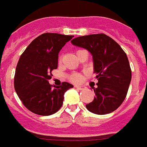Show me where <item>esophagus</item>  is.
<instances>
[{
  "label": "esophagus",
  "mask_w": 147,
  "mask_h": 147,
  "mask_svg": "<svg viewBox=\"0 0 147 147\" xmlns=\"http://www.w3.org/2000/svg\"><path fill=\"white\" fill-rule=\"evenodd\" d=\"M75 88L78 90H80V91H81V90H84L86 88L84 86H75Z\"/></svg>",
  "instance_id": "1"
}]
</instances>
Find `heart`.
Here are the masks:
<instances>
[{
	"label": "heart",
	"instance_id": "1",
	"mask_svg": "<svg viewBox=\"0 0 147 147\" xmlns=\"http://www.w3.org/2000/svg\"><path fill=\"white\" fill-rule=\"evenodd\" d=\"M84 78H85V76L83 74L74 73V74H72L69 76V80L70 82L74 83V84H80V83H81L82 81H84Z\"/></svg>",
	"mask_w": 147,
	"mask_h": 147
}]
</instances>
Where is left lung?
<instances>
[{"mask_svg":"<svg viewBox=\"0 0 147 147\" xmlns=\"http://www.w3.org/2000/svg\"><path fill=\"white\" fill-rule=\"evenodd\" d=\"M71 43L92 53L94 72L97 74V87L93 88L96 96L86 108L98 115L116 110L127 96L131 79L126 53L114 40L104 34L76 37Z\"/></svg>","mask_w":147,"mask_h":147,"instance_id":"left-lung-1","label":"left lung"}]
</instances>
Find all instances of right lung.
I'll use <instances>...</instances> for the list:
<instances>
[{
    "label": "right lung",
    "instance_id": "right-lung-1",
    "mask_svg": "<svg viewBox=\"0 0 147 147\" xmlns=\"http://www.w3.org/2000/svg\"><path fill=\"white\" fill-rule=\"evenodd\" d=\"M73 37L43 34L29 45L19 58L14 86L22 104L34 113L49 116L56 113L63 105L64 93L74 87L67 82L57 87L49 83L51 71L57 69L59 51Z\"/></svg>",
    "mask_w": 147,
    "mask_h": 147
}]
</instances>
